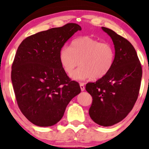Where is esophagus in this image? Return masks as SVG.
Returning a JSON list of instances; mask_svg holds the SVG:
<instances>
[{
	"instance_id": "34e87169",
	"label": "esophagus",
	"mask_w": 149,
	"mask_h": 149,
	"mask_svg": "<svg viewBox=\"0 0 149 149\" xmlns=\"http://www.w3.org/2000/svg\"><path fill=\"white\" fill-rule=\"evenodd\" d=\"M80 87H81V90L83 91L85 90V86H84V83H80Z\"/></svg>"
}]
</instances>
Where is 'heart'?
<instances>
[{"label": "heart", "mask_w": 149, "mask_h": 149, "mask_svg": "<svg viewBox=\"0 0 149 149\" xmlns=\"http://www.w3.org/2000/svg\"><path fill=\"white\" fill-rule=\"evenodd\" d=\"M59 59L63 69L70 74L79 64L81 66L71 74L74 80L100 79L111 70L115 61V52L108 42H102L89 36L74 39L70 47L60 49Z\"/></svg>", "instance_id": "b5f03b06"}]
</instances>
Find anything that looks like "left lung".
<instances>
[{"instance_id": "left-lung-1", "label": "left lung", "mask_w": 149, "mask_h": 149, "mask_svg": "<svg viewBox=\"0 0 149 149\" xmlns=\"http://www.w3.org/2000/svg\"><path fill=\"white\" fill-rule=\"evenodd\" d=\"M113 40L115 61L105 76L88 83L86 91L93 101L89 114L100 125H115L126 117L133 109L141 83L142 70L133 45L109 28L102 27Z\"/></svg>"}]
</instances>
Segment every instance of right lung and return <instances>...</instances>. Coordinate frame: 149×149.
Masks as SVG:
<instances>
[{"instance_id": "right-lung-1", "label": "right lung", "mask_w": 149, "mask_h": 149, "mask_svg": "<svg viewBox=\"0 0 149 149\" xmlns=\"http://www.w3.org/2000/svg\"><path fill=\"white\" fill-rule=\"evenodd\" d=\"M81 27L69 23L25 38L12 64L11 81L18 107L34 125L49 127L58 123L67 105L81 93L59 59L60 49Z\"/></svg>"}]
</instances>
